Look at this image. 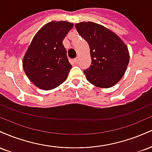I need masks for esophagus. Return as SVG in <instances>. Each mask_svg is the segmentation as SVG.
<instances>
[{"label": "esophagus", "mask_w": 152, "mask_h": 152, "mask_svg": "<svg viewBox=\"0 0 152 152\" xmlns=\"http://www.w3.org/2000/svg\"><path fill=\"white\" fill-rule=\"evenodd\" d=\"M74 61H75V63H76V64H77V63L78 62V58H74Z\"/></svg>", "instance_id": "34e87169"}]
</instances>
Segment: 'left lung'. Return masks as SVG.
I'll list each match as a JSON object with an SVG mask.
<instances>
[{
    "instance_id": "1",
    "label": "left lung",
    "mask_w": 152,
    "mask_h": 152,
    "mask_svg": "<svg viewBox=\"0 0 152 152\" xmlns=\"http://www.w3.org/2000/svg\"><path fill=\"white\" fill-rule=\"evenodd\" d=\"M90 48L91 65L83 71L87 81L99 88H110L121 80L129 62L128 48L116 34L94 22L76 23Z\"/></svg>"
}]
</instances>
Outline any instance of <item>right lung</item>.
Instances as JSON below:
<instances>
[{
    "label": "right lung",
    "instance_id": "1",
    "mask_svg": "<svg viewBox=\"0 0 152 152\" xmlns=\"http://www.w3.org/2000/svg\"><path fill=\"white\" fill-rule=\"evenodd\" d=\"M72 23L51 21L36 33L23 59L26 76L36 86L50 90L68 78L72 66L63 41L73 28Z\"/></svg>",
    "mask_w": 152,
    "mask_h": 152
}]
</instances>
